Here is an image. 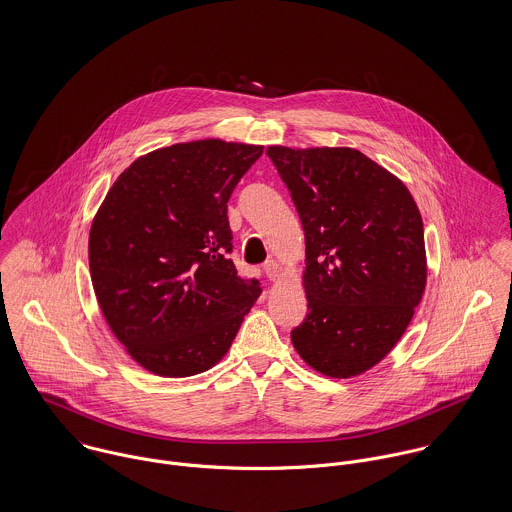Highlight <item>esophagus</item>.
Wrapping results in <instances>:
<instances>
[{
	"label": "esophagus",
	"instance_id": "obj_1",
	"mask_svg": "<svg viewBox=\"0 0 512 512\" xmlns=\"http://www.w3.org/2000/svg\"><path fill=\"white\" fill-rule=\"evenodd\" d=\"M280 264L276 262V260H268L266 264H264V272H266V276L270 278V280H276L278 278V274H280Z\"/></svg>",
	"mask_w": 512,
	"mask_h": 512
}]
</instances>
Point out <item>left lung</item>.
<instances>
[{"label": "left lung", "instance_id": "obj_1", "mask_svg": "<svg viewBox=\"0 0 512 512\" xmlns=\"http://www.w3.org/2000/svg\"><path fill=\"white\" fill-rule=\"evenodd\" d=\"M305 232L307 315L297 355L331 378L378 365L428 278L424 222L406 185L353 147L270 146Z\"/></svg>", "mask_w": 512, "mask_h": 512}]
</instances>
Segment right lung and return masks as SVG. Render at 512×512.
<instances>
[{
	"label": "right lung",
	"instance_id": "add662e5",
	"mask_svg": "<svg viewBox=\"0 0 512 512\" xmlns=\"http://www.w3.org/2000/svg\"><path fill=\"white\" fill-rule=\"evenodd\" d=\"M264 147L199 140L138 157L90 226L88 264L106 323L149 372L193 376L217 365L260 282L228 254L226 203Z\"/></svg>",
	"mask_w": 512,
	"mask_h": 512
}]
</instances>
